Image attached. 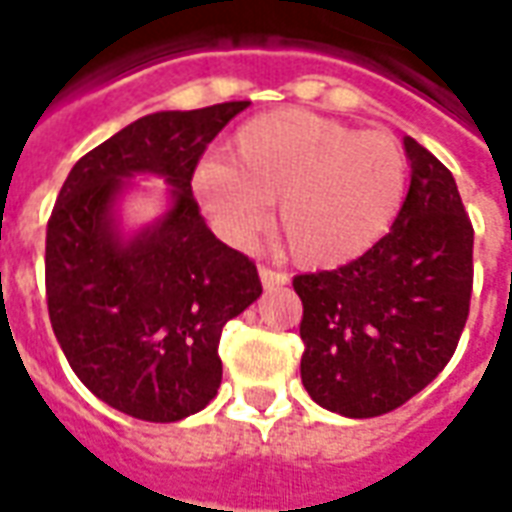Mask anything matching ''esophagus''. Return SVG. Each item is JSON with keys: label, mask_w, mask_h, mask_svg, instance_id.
Here are the masks:
<instances>
[{"label": "esophagus", "mask_w": 512, "mask_h": 512, "mask_svg": "<svg viewBox=\"0 0 512 512\" xmlns=\"http://www.w3.org/2000/svg\"><path fill=\"white\" fill-rule=\"evenodd\" d=\"M259 278H261V286L267 288V291H270V288L286 286V283H288L286 272L272 270V267H264V264H261V267H259Z\"/></svg>", "instance_id": "34e87169"}]
</instances>
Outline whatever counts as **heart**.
<instances>
[{
	"instance_id": "1",
	"label": "heart",
	"mask_w": 512,
	"mask_h": 512,
	"mask_svg": "<svg viewBox=\"0 0 512 512\" xmlns=\"http://www.w3.org/2000/svg\"><path fill=\"white\" fill-rule=\"evenodd\" d=\"M199 205L234 248H248L278 202V226L302 264L356 259L405 202L407 156L388 132H356L326 115L275 110L242 124L229 159L191 178Z\"/></svg>"
}]
</instances>
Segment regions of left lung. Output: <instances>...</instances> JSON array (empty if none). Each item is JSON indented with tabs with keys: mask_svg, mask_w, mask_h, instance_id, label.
<instances>
[{
	"mask_svg": "<svg viewBox=\"0 0 512 512\" xmlns=\"http://www.w3.org/2000/svg\"><path fill=\"white\" fill-rule=\"evenodd\" d=\"M410 188L370 251L294 278L302 299V383L326 410L375 418L424 391L451 361L470 315L472 224L443 161L405 137Z\"/></svg>",
	"mask_w": 512,
	"mask_h": 512,
	"instance_id": "left-lung-1",
	"label": "left lung"
}]
</instances>
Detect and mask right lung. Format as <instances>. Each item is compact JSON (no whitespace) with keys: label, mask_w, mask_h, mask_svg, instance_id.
<instances>
[{"label":"right lung","mask_w":512,"mask_h":512,"mask_svg":"<svg viewBox=\"0 0 512 512\" xmlns=\"http://www.w3.org/2000/svg\"><path fill=\"white\" fill-rule=\"evenodd\" d=\"M251 102L134 121L69 169L45 234V297L80 383L126 416L172 424L221 386V329L261 297L245 253L207 229L191 178L215 134ZM168 180L170 210L126 241L114 202L126 177Z\"/></svg>","instance_id":"add662e5"}]
</instances>
